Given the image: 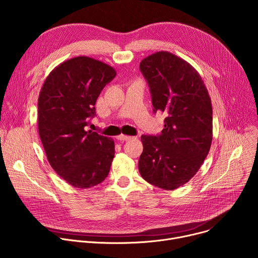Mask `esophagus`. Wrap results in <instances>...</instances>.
Masks as SVG:
<instances>
[{
    "mask_svg": "<svg viewBox=\"0 0 258 258\" xmlns=\"http://www.w3.org/2000/svg\"><path fill=\"white\" fill-rule=\"evenodd\" d=\"M117 139L119 140V141H128V140H131V139H133V137H131V136H126V135H119V136H117Z\"/></svg>",
    "mask_w": 258,
    "mask_h": 258,
    "instance_id": "34e87169",
    "label": "esophagus"
}]
</instances>
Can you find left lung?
<instances>
[{
	"label": "left lung",
	"mask_w": 258,
	"mask_h": 258,
	"mask_svg": "<svg viewBox=\"0 0 258 258\" xmlns=\"http://www.w3.org/2000/svg\"><path fill=\"white\" fill-rule=\"evenodd\" d=\"M140 69L150 87L154 112L165 115L158 137L143 135L142 177L172 191L188 182L208 155L212 142V105L199 72L186 60L159 51Z\"/></svg>",
	"instance_id": "left-lung-1"
}]
</instances>
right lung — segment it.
<instances>
[{
	"instance_id": "1",
	"label": "right lung",
	"mask_w": 258,
	"mask_h": 258,
	"mask_svg": "<svg viewBox=\"0 0 258 258\" xmlns=\"http://www.w3.org/2000/svg\"><path fill=\"white\" fill-rule=\"evenodd\" d=\"M115 69L87 56L66 60L47 77L38 101V128L47 159L72 187L102 182L114 157L111 138L86 131L96 101Z\"/></svg>"
}]
</instances>
